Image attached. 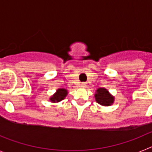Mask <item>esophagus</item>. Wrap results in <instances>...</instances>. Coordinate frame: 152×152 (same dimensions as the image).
Masks as SVG:
<instances>
[{"label": "esophagus", "mask_w": 152, "mask_h": 152, "mask_svg": "<svg viewBox=\"0 0 152 152\" xmlns=\"http://www.w3.org/2000/svg\"><path fill=\"white\" fill-rule=\"evenodd\" d=\"M88 86V84L87 83H81L80 84V87H82V88H86Z\"/></svg>", "instance_id": "1"}]
</instances>
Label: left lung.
Here are the masks:
<instances>
[{
	"label": "left lung",
	"instance_id": "8db88e82",
	"mask_svg": "<svg viewBox=\"0 0 152 152\" xmlns=\"http://www.w3.org/2000/svg\"><path fill=\"white\" fill-rule=\"evenodd\" d=\"M95 99L98 103L103 106H110L114 101L113 96L109 94L108 91L105 88H99L96 90V94H95Z\"/></svg>",
	"mask_w": 152,
	"mask_h": 152
}]
</instances>
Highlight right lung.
<instances>
[{"mask_svg":"<svg viewBox=\"0 0 152 152\" xmlns=\"http://www.w3.org/2000/svg\"><path fill=\"white\" fill-rule=\"evenodd\" d=\"M68 94V92L65 89H58L56 92V94H55L52 97L50 98V100L53 103L55 102H59L61 100H62L66 95Z\"/></svg>","mask_w":152,"mask_h":152,"instance_id":"right-lung-1","label":"right lung"}]
</instances>
